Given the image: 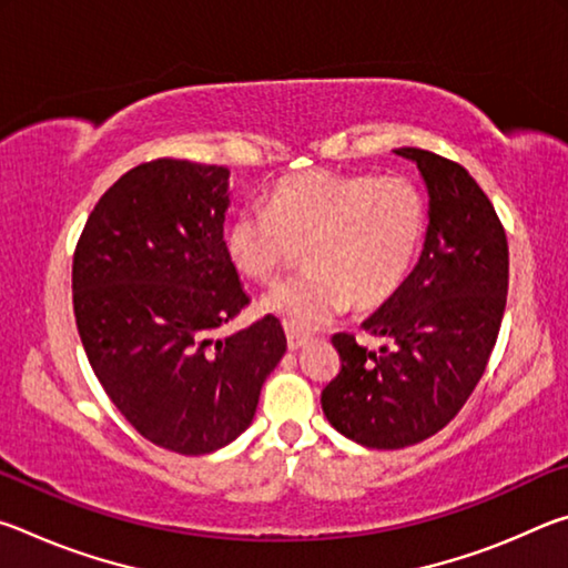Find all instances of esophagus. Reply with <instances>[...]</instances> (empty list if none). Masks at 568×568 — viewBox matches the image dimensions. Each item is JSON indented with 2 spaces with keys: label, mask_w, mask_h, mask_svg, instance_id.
Returning <instances> with one entry per match:
<instances>
[{
  "label": "esophagus",
  "mask_w": 568,
  "mask_h": 568,
  "mask_svg": "<svg viewBox=\"0 0 568 568\" xmlns=\"http://www.w3.org/2000/svg\"><path fill=\"white\" fill-rule=\"evenodd\" d=\"M305 343H307V335H303V333H295V331H287V348H291V351H297V348H303Z\"/></svg>",
  "instance_id": "esophagus-1"
}]
</instances>
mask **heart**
Instances as JSON below:
<instances>
[{"label": "heart", "mask_w": 568, "mask_h": 568, "mask_svg": "<svg viewBox=\"0 0 568 568\" xmlns=\"http://www.w3.org/2000/svg\"><path fill=\"white\" fill-rule=\"evenodd\" d=\"M426 233L420 190L400 175L307 170L267 192L225 227V253L240 275L273 283L303 247L307 271L261 301L295 333L328 325L353 305H383L406 283Z\"/></svg>", "instance_id": "1"}]
</instances>
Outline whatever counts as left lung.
Returning <instances> with one entry per match:
<instances>
[{"mask_svg": "<svg viewBox=\"0 0 568 568\" xmlns=\"http://www.w3.org/2000/svg\"><path fill=\"white\" fill-rule=\"evenodd\" d=\"M428 190V227L416 267L363 331L378 351L333 335L341 373L325 386V418L368 448H406L438 434L474 393L501 328L508 245L491 200L466 168L398 148Z\"/></svg>", "mask_w": 568, "mask_h": 568, "instance_id": "obj_1", "label": "left lung"}]
</instances>
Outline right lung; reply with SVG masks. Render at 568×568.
<instances>
[{"label": "right lung", "mask_w": 568, "mask_h": 568, "mask_svg": "<svg viewBox=\"0 0 568 568\" xmlns=\"http://www.w3.org/2000/svg\"><path fill=\"white\" fill-rule=\"evenodd\" d=\"M227 207V168L152 160L104 192L74 250V318L94 376L142 436L185 456L243 434L287 348L273 315L213 338L250 303L225 253Z\"/></svg>", "instance_id": "1"}]
</instances>
